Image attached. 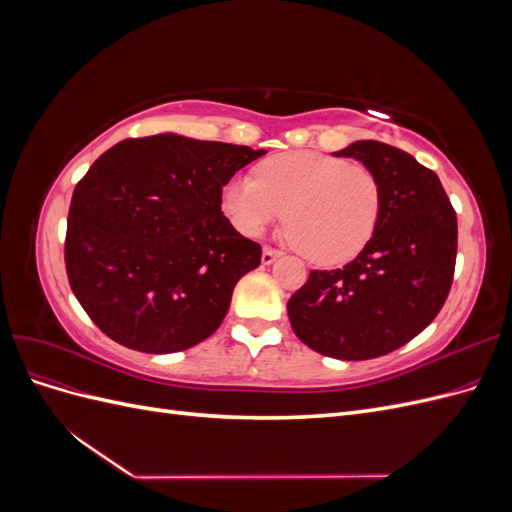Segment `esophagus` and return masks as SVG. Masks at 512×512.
Listing matches in <instances>:
<instances>
[{
    "mask_svg": "<svg viewBox=\"0 0 512 512\" xmlns=\"http://www.w3.org/2000/svg\"><path fill=\"white\" fill-rule=\"evenodd\" d=\"M280 256H282V252L271 250V247H265V250H262V265H273V262Z\"/></svg>",
    "mask_w": 512,
    "mask_h": 512,
    "instance_id": "34e87169",
    "label": "esophagus"
}]
</instances>
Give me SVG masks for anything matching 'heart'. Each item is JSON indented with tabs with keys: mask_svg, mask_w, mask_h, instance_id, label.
Returning a JSON list of instances; mask_svg holds the SVG:
<instances>
[{
	"mask_svg": "<svg viewBox=\"0 0 512 512\" xmlns=\"http://www.w3.org/2000/svg\"><path fill=\"white\" fill-rule=\"evenodd\" d=\"M382 185L374 170L316 151L269 158L258 177L237 175L222 190V211L245 237H260L282 222L314 265H342L374 237Z\"/></svg>",
	"mask_w": 512,
	"mask_h": 512,
	"instance_id": "heart-1",
	"label": "heart"
}]
</instances>
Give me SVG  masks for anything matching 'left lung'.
<instances>
[{
  "label": "left lung",
  "instance_id": "left-lung-1",
  "mask_svg": "<svg viewBox=\"0 0 512 512\" xmlns=\"http://www.w3.org/2000/svg\"><path fill=\"white\" fill-rule=\"evenodd\" d=\"M333 156L378 175L380 220L344 269L309 273L288 301V318L301 342L324 356L376 359L408 344L442 309L455 273L457 215L438 175L406 151L356 141Z\"/></svg>",
  "mask_w": 512,
  "mask_h": 512
}]
</instances>
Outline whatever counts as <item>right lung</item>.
Masks as SVG:
<instances>
[{"label":"right lung","instance_id":"1","mask_svg":"<svg viewBox=\"0 0 512 512\" xmlns=\"http://www.w3.org/2000/svg\"><path fill=\"white\" fill-rule=\"evenodd\" d=\"M265 149L175 132L128 138L76 185L66 235L74 297L117 344L188 350L218 331L260 245L222 213V188Z\"/></svg>","mask_w":512,"mask_h":512}]
</instances>
